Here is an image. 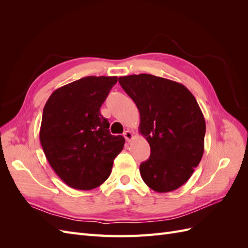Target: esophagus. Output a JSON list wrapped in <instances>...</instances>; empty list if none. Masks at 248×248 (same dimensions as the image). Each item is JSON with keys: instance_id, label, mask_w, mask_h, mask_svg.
<instances>
[{"instance_id": "1", "label": "esophagus", "mask_w": 248, "mask_h": 248, "mask_svg": "<svg viewBox=\"0 0 248 248\" xmlns=\"http://www.w3.org/2000/svg\"><path fill=\"white\" fill-rule=\"evenodd\" d=\"M124 138L126 139L127 141H131V140L133 139V134H132L131 131L126 130V131L124 132Z\"/></svg>"}]
</instances>
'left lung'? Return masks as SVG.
I'll list each match as a JSON object with an SVG mask.
<instances>
[{
	"instance_id": "1",
	"label": "left lung",
	"mask_w": 248,
	"mask_h": 248,
	"mask_svg": "<svg viewBox=\"0 0 248 248\" xmlns=\"http://www.w3.org/2000/svg\"><path fill=\"white\" fill-rule=\"evenodd\" d=\"M140 111V132L151 148L140 166L144 182L157 192L178 189L193 174L204 154L205 118L182 84L152 74L119 78Z\"/></svg>"
}]
</instances>
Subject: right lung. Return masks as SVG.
<instances>
[{
    "instance_id": "right-lung-1",
    "label": "right lung",
    "mask_w": 248,
    "mask_h": 248,
    "mask_svg": "<svg viewBox=\"0 0 248 248\" xmlns=\"http://www.w3.org/2000/svg\"><path fill=\"white\" fill-rule=\"evenodd\" d=\"M117 77H86L57 89L43 108L40 142L56 174L74 189L90 190L109 177L125 139L111 136L100 108Z\"/></svg>"
}]
</instances>
